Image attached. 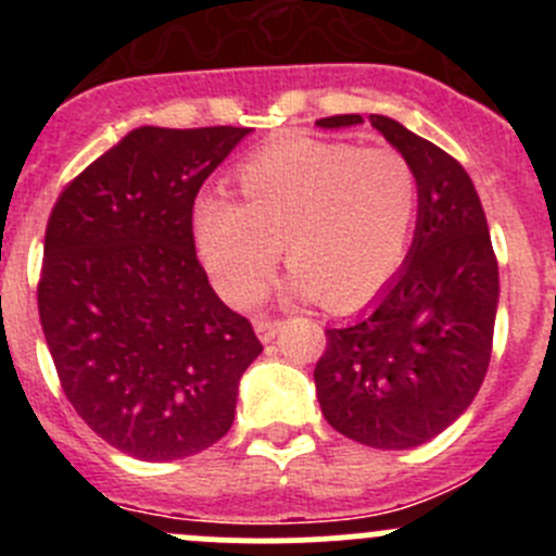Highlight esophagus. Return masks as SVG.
Segmentation results:
<instances>
[{
    "label": "esophagus",
    "mask_w": 556,
    "mask_h": 556,
    "mask_svg": "<svg viewBox=\"0 0 556 556\" xmlns=\"http://www.w3.org/2000/svg\"><path fill=\"white\" fill-rule=\"evenodd\" d=\"M279 328H282V319H268V317L255 319V333H257V339L266 341V344L274 339V336L279 333Z\"/></svg>",
    "instance_id": "obj_1"
}]
</instances>
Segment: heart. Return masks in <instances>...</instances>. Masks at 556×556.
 Returning a JSON list of instances; mask_svg holds the SVG:
<instances>
[{"label":"heart","instance_id":"obj_1","mask_svg":"<svg viewBox=\"0 0 556 556\" xmlns=\"http://www.w3.org/2000/svg\"><path fill=\"white\" fill-rule=\"evenodd\" d=\"M244 201L201 195L195 244L212 282L233 306L266 293L279 242L295 290L344 312L384 288L401 268L419 210L412 166L392 148L290 142L239 169Z\"/></svg>","mask_w":556,"mask_h":556}]
</instances>
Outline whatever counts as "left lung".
<instances>
[{"label": "left lung", "mask_w": 556, "mask_h": 556, "mask_svg": "<svg viewBox=\"0 0 556 556\" xmlns=\"http://www.w3.org/2000/svg\"><path fill=\"white\" fill-rule=\"evenodd\" d=\"M368 121L417 177V233L379 304L346 328L325 330L314 384L323 417L341 435L412 450L450 428L484 382L501 293L497 257L459 161L392 117ZM355 123L363 117L330 115L317 126Z\"/></svg>", "instance_id": "8db88e82"}]
</instances>
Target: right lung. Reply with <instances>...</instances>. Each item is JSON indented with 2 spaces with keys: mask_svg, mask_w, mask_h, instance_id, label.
Returning a JSON list of instances; mask_svg holds the SVG:
<instances>
[{
  "mask_svg": "<svg viewBox=\"0 0 556 556\" xmlns=\"http://www.w3.org/2000/svg\"><path fill=\"white\" fill-rule=\"evenodd\" d=\"M250 128L142 126L64 188L45 228L39 319L83 422L128 457L166 463L231 430L263 352L195 255L201 185Z\"/></svg>",
  "mask_w": 556,
  "mask_h": 556,
  "instance_id": "right-lung-1",
  "label": "right lung"
}]
</instances>
